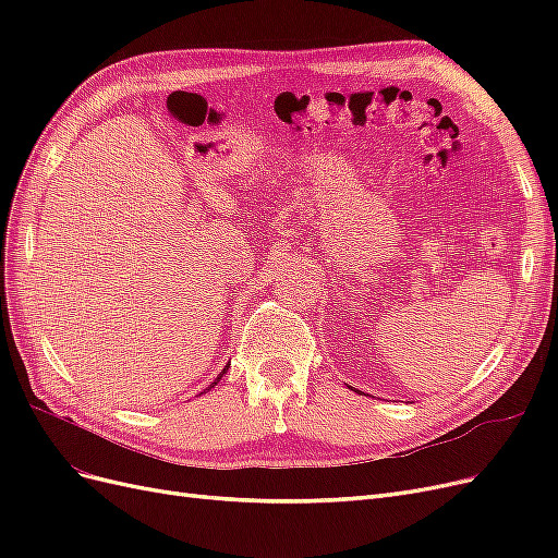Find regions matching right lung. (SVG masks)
<instances>
[{
	"instance_id": "obj_1",
	"label": "right lung",
	"mask_w": 558,
	"mask_h": 558,
	"mask_svg": "<svg viewBox=\"0 0 558 558\" xmlns=\"http://www.w3.org/2000/svg\"><path fill=\"white\" fill-rule=\"evenodd\" d=\"M228 367H230V363H228V365H226V367H223V373H221V375H218V379H216V381H211V386H209V388H214V386H216V384H218V381H221V377H223V375H226V373H228ZM209 388H207V391H209Z\"/></svg>"
}]
</instances>
